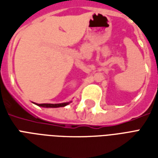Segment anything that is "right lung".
<instances>
[{
    "label": "right lung",
    "instance_id": "1",
    "mask_svg": "<svg viewBox=\"0 0 158 158\" xmlns=\"http://www.w3.org/2000/svg\"><path fill=\"white\" fill-rule=\"evenodd\" d=\"M69 104V102L60 103V104H49V103H43V104H37L38 106L43 107H60V106H65Z\"/></svg>",
    "mask_w": 158,
    "mask_h": 158
}]
</instances>
